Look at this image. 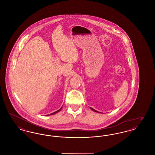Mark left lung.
<instances>
[{
  "label": "left lung",
  "mask_w": 155,
  "mask_h": 155,
  "mask_svg": "<svg viewBox=\"0 0 155 155\" xmlns=\"http://www.w3.org/2000/svg\"><path fill=\"white\" fill-rule=\"evenodd\" d=\"M91 108V109L92 110L94 111H95V112H97V113H99V111H97L95 110V109H92V107H90Z\"/></svg>",
  "instance_id": "obj_1"
}]
</instances>
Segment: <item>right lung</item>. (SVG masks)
<instances>
[{
  "label": "right lung",
  "mask_w": 155,
  "mask_h": 155,
  "mask_svg": "<svg viewBox=\"0 0 155 155\" xmlns=\"http://www.w3.org/2000/svg\"><path fill=\"white\" fill-rule=\"evenodd\" d=\"M61 109V107L59 109V110H58L56 111H55V112H54V113H51V114H50V115H53V114H56V113H58V112H59V111ZM47 116H49V114H48V115H47Z\"/></svg>",
  "instance_id": "obj_1"
}]
</instances>
